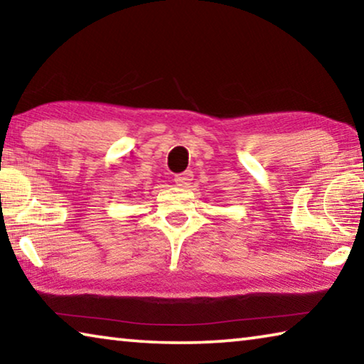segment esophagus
Here are the masks:
<instances>
[{
  "mask_svg": "<svg viewBox=\"0 0 364 364\" xmlns=\"http://www.w3.org/2000/svg\"><path fill=\"white\" fill-rule=\"evenodd\" d=\"M193 178H194V175H193V171H183V173H180V175H175V183H176V186H180V188H188L189 186V183L193 181Z\"/></svg>",
  "mask_w": 364,
  "mask_h": 364,
  "instance_id": "34e87169",
  "label": "esophagus"
}]
</instances>
